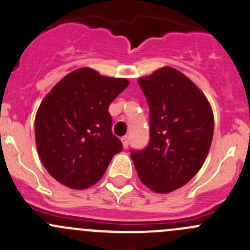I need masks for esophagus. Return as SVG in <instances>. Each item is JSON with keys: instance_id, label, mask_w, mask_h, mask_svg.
<instances>
[{"instance_id": "1", "label": "esophagus", "mask_w": 250, "mask_h": 250, "mask_svg": "<svg viewBox=\"0 0 250 250\" xmlns=\"http://www.w3.org/2000/svg\"><path fill=\"white\" fill-rule=\"evenodd\" d=\"M121 141H122L123 147L128 148V145H129V138H128V137H123L122 139H121Z\"/></svg>"}]
</instances>
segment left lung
Here are the masks:
<instances>
[{
    "instance_id": "1",
    "label": "left lung",
    "mask_w": 250,
    "mask_h": 250,
    "mask_svg": "<svg viewBox=\"0 0 250 250\" xmlns=\"http://www.w3.org/2000/svg\"><path fill=\"white\" fill-rule=\"evenodd\" d=\"M138 82L150 107V141L130 156L144 185L157 193L172 192L203 166L213 139V111L200 88L173 67Z\"/></svg>"
}]
</instances>
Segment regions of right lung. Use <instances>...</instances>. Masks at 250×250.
<instances>
[{
	"label": "right lung",
	"instance_id": "obj_1",
	"mask_svg": "<svg viewBox=\"0 0 250 250\" xmlns=\"http://www.w3.org/2000/svg\"><path fill=\"white\" fill-rule=\"evenodd\" d=\"M128 84L125 78L82 67L62 78L42 100L35 138L42 165L55 180L83 190L102 179L123 148L112 134L109 106Z\"/></svg>",
	"mask_w": 250,
	"mask_h": 250
}]
</instances>
